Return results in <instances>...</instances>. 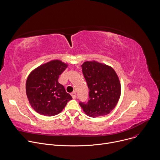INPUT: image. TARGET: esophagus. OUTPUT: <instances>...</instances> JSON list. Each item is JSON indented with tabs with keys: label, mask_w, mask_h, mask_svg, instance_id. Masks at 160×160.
Masks as SVG:
<instances>
[{
	"label": "esophagus",
	"mask_w": 160,
	"mask_h": 160,
	"mask_svg": "<svg viewBox=\"0 0 160 160\" xmlns=\"http://www.w3.org/2000/svg\"><path fill=\"white\" fill-rule=\"evenodd\" d=\"M71 95H72V96L73 99H75V98H76V97H77V94H76L75 92H73L71 94Z\"/></svg>",
	"instance_id": "1"
}]
</instances>
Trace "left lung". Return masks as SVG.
<instances>
[{
	"instance_id": "left-lung-1",
	"label": "left lung",
	"mask_w": 160,
	"mask_h": 160,
	"mask_svg": "<svg viewBox=\"0 0 160 160\" xmlns=\"http://www.w3.org/2000/svg\"><path fill=\"white\" fill-rule=\"evenodd\" d=\"M82 72L89 90L87 103L80 102L86 115L96 118L109 114L117 106L121 95V84L113 68L96 61H85Z\"/></svg>"
}]
</instances>
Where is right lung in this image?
Wrapping results in <instances>:
<instances>
[{
  "mask_svg": "<svg viewBox=\"0 0 160 160\" xmlns=\"http://www.w3.org/2000/svg\"><path fill=\"white\" fill-rule=\"evenodd\" d=\"M68 64L59 59L51 60L33 70L26 81V94L32 108L38 114L52 117L65 108L72 97L58 82Z\"/></svg>",
  "mask_w": 160,
  "mask_h": 160,
  "instance_id": "1",
  "label": "right lung"
}]
</instances>
